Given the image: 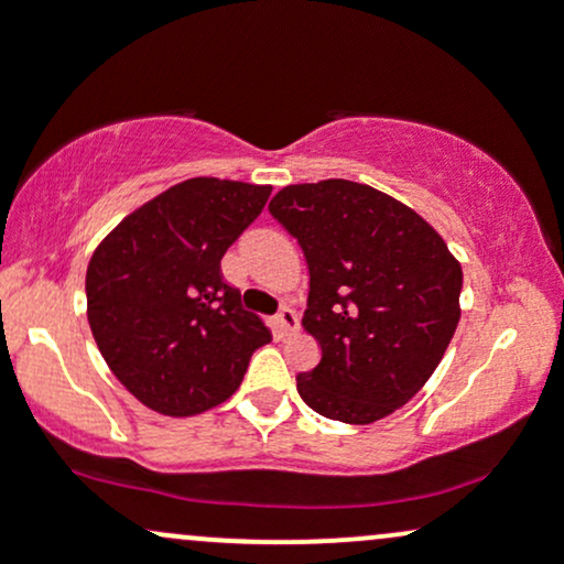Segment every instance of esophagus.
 <instances>
[{
    "label": "esophagus",
    "instance_id": "1",
    "mask_svg": "<svg viewBox=\"0 0 564 564\" xmlns=\"http://www.w3.org/2000/svg\"><path fill=\"white\" fill-rule=\"evenodd\" d=\"M296 326H300V318H296L294 310H291V307H281V310H278V315H275V328H278V334L286 336L289 332H294Z\"/></svg>",
    "mask_w": 564,
    "mask_h": 564
}]
</instances>
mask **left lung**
<instances>
[{
    "mask_svg": "<svg viewBox=\"0 0 564 564\" xmlns=\"http://www.w3.org/2000/svg\"><path fill=\"white\" fill-rule=\"evenodd\" d=\"M270 215L296 238L310 270L302 326L321 364L296 377L321 416L371 424L432 377L462 307V264L405 204L349 180L289 185Z\"/></svg>",
    "mask_w": 564,
    "mask_h": 564,
    "instance_id": "1",
    "label": "left lung"
}]
</instances>
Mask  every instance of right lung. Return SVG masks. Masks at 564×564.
<instances>
[{
    "mask_svg": "<svg viewBox=\"0 0 564 564\" xmlns=\"http://www.w3.org/2000/svg\"><path fill=\"white\" fill-rule=\"evenodd\" d=\"M270 191L185 180L121 219L95 249L89 328L113 377L151 411L196 416L225 403L254 349L273 339L219 268Z\"/></svg>",
    "mask_w": 564,
    "mask_h": 564,
    "instance_id": "obj_1",
    "label": "right lung"
}]
</instances>
